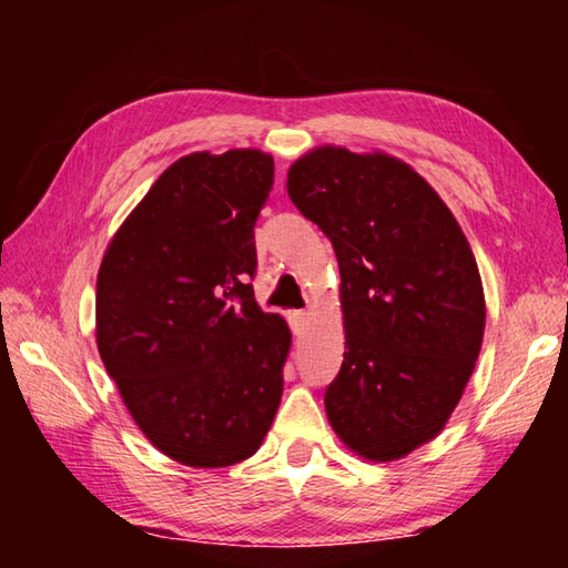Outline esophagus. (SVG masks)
<instances>
[{
  "mask_svg": "<svg viewBox=\"0 0 568 568\" xmlns=\"http://www.w3.org/2000/svg\"><path fill=\"white\" fill-rule=\"evenodd\" d=\"M287 321H291V328L295 335H303L307 328V313L305 311H293L287 315Z\"/></svg>",
  "mask_w": 568,
  "mask_h": 568,
  "instance_id": "esophagus-1",
  "label": "esophagus"
}]
</instances>
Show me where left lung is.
<instances>
[{
  "instance_id": "obj_1",
  "label": "left lung",
  "mask_w": 568,
  "mask_h": 568,
  "mask_svg": "<svg viewBox=\"0 0 568 568\" xmlns=\"http://www.w3.org/2000/svg\"><path fill=\"white\" fill-rule=\"evenodd\" d=\"M285 185L341 267L345 353L325 390L331 426L361 458L408 456L444 430L484 343V285L464 230L386 152L315 148Z\"/></svg>"
}]
</instances>
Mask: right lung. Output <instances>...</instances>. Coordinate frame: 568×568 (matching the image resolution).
<instances>
[{
  "label": "right lung",
  "instance_id": "obj_1",
  "mask_svg": "<svg viewBox=\"0 0 568 568\" xmlns=\"http://www.w3.org/2000/svg\"><path fill=\"white\" fill-rule=\"evenodd\" d=\"M273 158L192 152L162 172L104 250L98 351L142 434L192 468L261 448L283 396L291 331L253 283Z\"/></svg>",
  "mask_w": 568,
  "mask_h": 568
}]
</instances>
